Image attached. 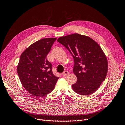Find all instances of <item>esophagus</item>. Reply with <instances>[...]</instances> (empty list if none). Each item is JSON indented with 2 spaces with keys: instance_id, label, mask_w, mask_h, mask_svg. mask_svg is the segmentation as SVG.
I'll use <instances>...</instances> for the list:
<instances>
[{
  "instance_id": "1",
  "label": "esophagus",
  "mask_w": 125,
  "mask_h": 125,
  "mask_svg": "<svg viewBox=\"0 0 125 125\" xmlns=\"http://www.w3.org/2000/svg\"><path fill=\"white\" fill-rule=\"evenodd\" d=\"M69 74V72H68L67 71H64V72L62 73V75L63 76H66V75H67Z\"/></svg>"
}]
</instances>
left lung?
<instances>
[{
    "mask_svg": "<svg viewBox=\"0 0 125 125\" xmlns=\"http://www.w3.org/2000/svg\"><path fill=\"white\" fill-rule=\"evenodd\" d=\"M58 41L68 50L74 61L73 72L77 82L72 85L75 92L89 95L97 91L108 71L106 56L92 39L78 33L61 37Z\"/></svg>",
    "mask_w": 125,
    "mask_h": 125,
    "instance_id": "obj_1",
    "label": "left lung"
}]
</instances>
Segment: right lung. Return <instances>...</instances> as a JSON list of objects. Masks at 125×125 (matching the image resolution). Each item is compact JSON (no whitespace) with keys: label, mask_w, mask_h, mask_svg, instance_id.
I'll list each match as a JSON object with an SVG mask.
<instances>
[{"label":"right lung","mask_w":125,"mask_h":125,"mask_svg":"<svg viewBox=\"0 0 125 125\" xmlns=\"http://www.w3.org/2000/svg\"><path fill=\"white\" fill-rule=\"evenodd\" d=\"M56 40L42 39L30 45L20 56L17 66L19 79L26 90L36 97L51 93L59 78L53 74L51 63L46 58Z\"/></svg>","instance_id":"right-lung-1"}]
</instances>
